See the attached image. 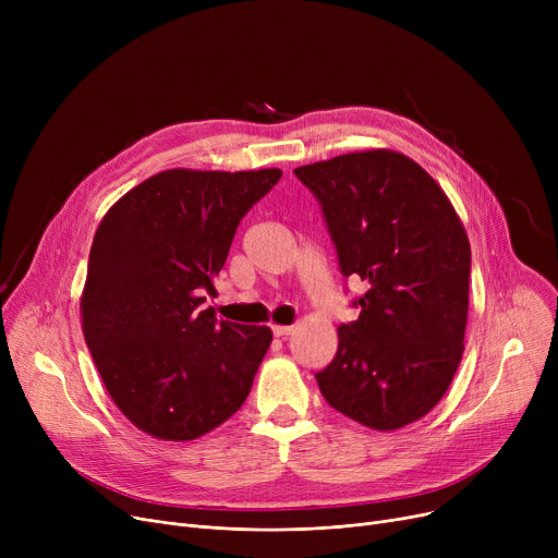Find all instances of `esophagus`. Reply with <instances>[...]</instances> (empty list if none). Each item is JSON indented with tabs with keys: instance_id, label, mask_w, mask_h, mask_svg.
<instances>
[{
	"instance_id": "obj_1",
	"label": "esophagus",
	"mask_w": 558,
	"mask_h": 558,
	"mask_svg": "<svg viewBox=\"0 0 558 558\" xmlns=\"http://www.w3.org/2000/svg\"><path fill=\"white\" fill-rule=\"evenodd\" d=\"M291 332H294V326H274V335L280 339V337H289Z\"/></svg>"
}]
</instances>
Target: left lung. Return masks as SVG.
Listing matches in <instances>:
<instances>
[{
  "label": "left lung",
  "mask_w": 558,
  "mask_h": 558,
  "mask_svg": "<svg viewBox=\"0 0 558 558\" xmlns=\"http://www.w3.org/2000/svg\"><path fill=\"white\" fill-rule=\"evenodd\" d=\"M324 208L341 274L368 289L357 320L316 373L343 416L377 432L421 421L463 355L471 242L432 175L391 149L343 154L294 169Z\"/></svg>",
  "instance_id": "obj_1"
}]
</instances>
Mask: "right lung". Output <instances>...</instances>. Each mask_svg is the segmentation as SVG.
Segmentation results:
<instances>
[{
	"mask_svg": "<svg viewBox=\"0 0 558 558\" xmlns=\"http://www.w3.org/2000/svg\"><path fill=\"white\" fill-rule=\"evenodd\" d=\"M280 169H167L104 215L87 259L81 328L117 409L160 441H194L251 393L271 328L217 320L234 230Z\"/></svg>",
	"mask_w": 558,
	"mask_h": 558,
	"instance_id": "1",
	"label": "right lung"
}]
</instances>
